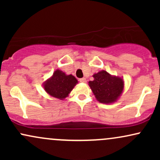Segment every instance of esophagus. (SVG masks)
<instances>
[{
  "mask_svg": "<svg viewBox=\"0 0 160 160\" xmlns=\"http://www.w3.org/2000/svg\"><path fill=\"white\" fill-rule=\"evenodd\" d=\"M80 82H86V79L85 78H80Z\"/></svg>",
  "mask_w": 160,
  "mask_h": 160,
  "instance_id": "esophagus-1",
  "label": "esophagus"
}]
</instances>
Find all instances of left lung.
<instances>
[{
	"label": "left lung",
	"instance_id": "8db88e82",
	"mask_svg": "<svg viewBox=\"0 0 160 160\" xmlns=\"http://www.w3.org/2000/svg\"><path fill=\"white\" fill-rule=\"evenodd\" d=\"M92 77L94 80L89 82V86L97 100L103 104L117 102L124 89L122 78L111 75L104 70L94 74Z\"/></svg>",
	"mask_w": 160,
	"mask_h": 160
}]
</instances>
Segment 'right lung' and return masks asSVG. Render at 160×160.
Wrapping results in <instances>:
<instances>
[{"label":"right lung","mask_w":160,"mask_h":160,"mask_svg":"<svg viewBox=\"0 0 160 160\" xmlns=\"http://www.w3.org/2000/svg\"><path fill=\"white\" fill-rule=\"evenodd\" d=\"M78 81L72 74L68 75L57 69L52 76L43 83L45 91L50 96L63 100L68 96Z\"/></svg>","instance_id":"1"}]
</instances>
